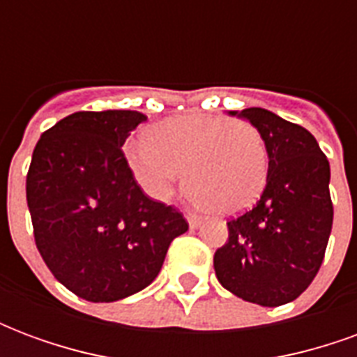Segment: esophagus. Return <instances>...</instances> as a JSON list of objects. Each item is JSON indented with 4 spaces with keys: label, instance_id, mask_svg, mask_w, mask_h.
I'll return each instance as SVG.
<instances>
[{
    "label": "esophagus",
    "instance_id": "esophagus-1",
    "mask_svg": "<svg viewBox=\"0 0 357 357\" xmlns=\"http://www.w3.org/2000/svg\"><path fill=\"white\" fill-rule=\"evenodd\" d=\"M187 224H189V227H191V229H197V227L201 225V218L189 214V216H187Z\"/></svg>",
    "mask_w": 357,
    "mask_h": 357
}]
</instances>
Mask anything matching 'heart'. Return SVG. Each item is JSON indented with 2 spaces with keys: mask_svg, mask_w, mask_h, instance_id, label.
<instances>
[{
  "mask_svg": "<svg viewBox=\"0 0 357 357\" xmlns=\"http://www.w3.org/2000/svg\"><path fill=\"white\" fill-rule=\"evenodd\" d=\"M126 160L151 199L170 201L183 174L191 199L222 216L248 208L260 197L269 164L258 128L208 114L158 122L145 132V141L126 149Z\"/></svg>",
  "mask_w": 357,
  "mask_h": 357,
  "instance_id": "heart-1",
  "label": "heart"
}]
</instances>
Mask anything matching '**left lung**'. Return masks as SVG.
Returning a JSON list of instances; mask_svg holds the SVG:
<instances>
[{
    "label": "left lung",
    "mask_w": 357,
    "mask_h": 357,
    "mask_svg": "<svg viewBox=\"0 0 357 357\" xmlns=\"http://www.w3.org/2000/svg\"><path fill=\"white\" fill-rule=\"evenodd\" d=\"M229 114L258 128L268 147V179L252 210L227 222L214 255L218 281L235 296L275 307L298 298L321 268L331 227V168L306 128L271 110Z\"/></svg>",
    "instance_id": "obj_1"
}]
</instances>
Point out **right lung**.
I'll return each mask as SVG.
<instances>
[{"mask_svg":"<svg viewBox=\"0 0 357 357\" xmlns=\"http://www.w3.org/2000/svg\"><path fill=\"white\" fill-rule=\"evenodd\" d=\"M147 116L74 112L42 133L26 176L36 247L59 283L88 302H116L155 281L181 212L149 199L122 145Z\"/></svg>","mask_w":357,"mask_h":357,"instance_id":"1","label":"right lung"}]
</instances>
